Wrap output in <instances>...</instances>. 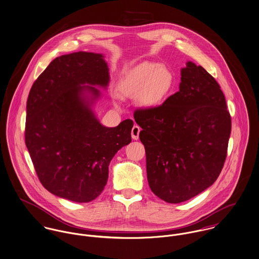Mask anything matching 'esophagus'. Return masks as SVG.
Here are the masks:
<instances>
[{"label": "esophagus", "instance_id": "esophagus-1", "mask_svg": "<svg viewBox=\"0 0 259 259\" xmlns=\"http://www.w3.org/2000/svg\"><path fill=\"white\" fill-rule=\"evenodd\" d=\"M141 131V128L137 125H134L133 128H132V131H131V135H132V138L134 140H138L139 139V133Z\"/></svg>", "mask_w": 259, "mask_h": 259}]
</instances>
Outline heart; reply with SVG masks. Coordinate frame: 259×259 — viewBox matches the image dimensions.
Returning a JSON list of instances; mask_svg holds the SVG:
<instances>
[{
    "mask_svg": "<svg viewBox=\"0 0 259 259\" xmlns=\"http://www.w3.org/2000/svg\"><path fill=\"white\" fill-rule=\"evenodd\" d=\"M172 83V72L166 66L154 61H143L123 73L118 90L122 96H139L143 105L154 106L162 102Z\"/></svg>",
    "mask_w": 259,
    "mask_h": 259,
    "instance_id": "b5f03b06",
    "label": "heart"
}]
</instances>
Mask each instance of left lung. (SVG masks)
<instances>
[{"mask_svg":"<svg viewBox=\"0 0 259 259\" xmlns=\"http://www.w3.org/2000/svg\"><path fill=\"white\" fill-rule=\"evenodd\" d=\"M139 138L146 151L151 191L179 203L210 187L228 153L231 119L217 80L201 65L188 61L180 90L156 107L137 109Z\"/></svg>","mask_w":259,"mask_h":259,"instance_id":"obj_1","label":"left lung"}]
</instances>
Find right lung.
<instances>
[{"mask_svg":"<svg viewBox=\"0 0 259 259\" xmlns=\"http://www.w3.org/2000/svg\"><path fill=\"white\" fill-rule=\"evenodd\" d=\"M108 82L103 56L78 52L54 59L30 88L25 141L39 182L55 196L96 199L110 161L131 142V119L105 127L91 108L100 91L89 85L106 88Z\"/></svg>","mask_w":259,"mask_h":259,"instance_id":"right-lung-1","label":"right lung"}]
</instances>
